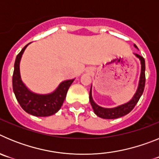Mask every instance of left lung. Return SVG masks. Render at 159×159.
<instances>
[{
	"label": "left lung",
	"instance_id": "left-lung-1",
	"mask_svg": "<svg viewBox=\"0 0 159 159\" xmlns=\"http://www.w3.org/2000/svg\"><path fill=\"white\" fill-rule=\"evenodd\" d=\"M135 48L137 46L134 44ZM137 58L139 59L140 63H141V72H140L139 80V85H138V88L136 90L135 93L133 95L130 101H128L126 103H123L122 105L116 107L112 108H105L99 106L95 102L92 98V87L90 89V94H89V100L91 102L93 111L95 114L97 116L102 118V119H118V118L123 117V116H126L128 113H130L133 108L134 107L136 104H137L138 101L139 100L140 97L143 95V91H144V88H145V82H146V76H145V60L143 57L138 54H134Z\"/></svg>",
	"mask_w": 159,
	"mask_h": 159
}]
</instances>
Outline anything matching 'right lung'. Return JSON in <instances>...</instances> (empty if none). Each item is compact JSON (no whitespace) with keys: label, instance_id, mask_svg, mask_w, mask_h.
<instances>
[{"label":"right lung","instance_id":"obj_1","mask_svg":"<svg viewBox=\"0 0 159 159\" xmlns=\"http://www.w3.org/2000/svg\"><path fill=\"white\" fill-rule=\"evenodd\" d=\"M29 43L23 48L20 52L16 56L15 60L12 75L13 92L19 104L27 113L37 117L52 116L61 108L68 88L75 79L61 82L57 89L51 93L37 94L30 91L22 81L20 71L22 55Z\"/></svg>","mask_w":159,"mask_h":159}]
</instances>
